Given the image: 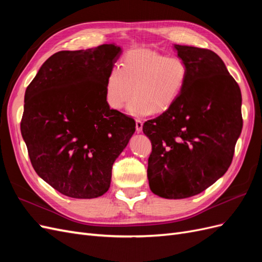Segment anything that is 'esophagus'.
I'll return each instance as SVG.
<instances>
[{
	"label": "esophagus",
	"mask_w": 262,
	"mask_h": 262,
	"mask_svg": "<svg viewBox=\"0 0 262 262\" xmlns=\"http://www.w3.org/2000/svg\"><path fill=\"white\" fill-rule=\"evenodd\" d=\"M136 129H137V132H141L142 129H143V122H142V120H140V119H137L136 120Z\"/></svg>",
	"instance_id": "34e87169"
}]
</instances>
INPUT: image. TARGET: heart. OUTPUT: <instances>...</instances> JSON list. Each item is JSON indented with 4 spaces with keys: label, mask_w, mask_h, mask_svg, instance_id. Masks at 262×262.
I'll return each mask as SVG.
<instances>
[{
    "label": "heart",
    "mask_w": 262,
    "mask_h": 262,
    "mask_svg": "<svg viewBox=\"0 0 262 262\" xmlns=\"http://www.w3.org/2000/svg\"><path fill=\"white\" fill-rule=\"evenodd\" d=\"M187 62L178 55L150 49L126 52L120 67L110 69L105 83V100L115 110L122 109L133 95L128 112L144 117L168 110L184 92L188 81Z\"/></svg>",
    "instance_id": "obj_1"
}]
</instances>
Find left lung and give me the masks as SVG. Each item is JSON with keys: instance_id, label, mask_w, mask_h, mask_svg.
Returning a JSON list of instances; mask_svg holds the SVG:
<instances>
[{"instance_id": "left-lung-1", "label": "left lung", "mask_w": 262, "mask_h": 262, "mask_svg": "<svg viewBox=\"0 0 262 262\" xmlns=\"http://www.w3.org/2000/svg\"><path fill=\"white\" fill-rule=\"evenodd\" d=\"M175 49L189 68L184 92L143 124L152 143L148 185L166 199L199 194L223 176L243 128L241 89L222 59L196 47Z\"/></svg>"}]
</instances>
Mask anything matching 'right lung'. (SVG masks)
I'll return each mask as SVG.
<instances>
[{
    "label": "right lung",
    "mask_w": 262,
    "mask_h": 262,
    "mask_svg": "<svg viewBox=\"0 0 262 262\" xmlns=\"http://www.w3.org/2000/svg\"><path fill=\"white\" fill-rule=\"evenodd\" d=\"M120 47L59 51L27 86L20 131L31 165L62 194L92 199L107 192L116 158L136 121L105 100Z\"/></svg>",
    "instance_id": "obj_1"
}]
</instances>
